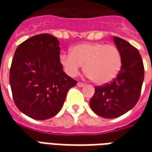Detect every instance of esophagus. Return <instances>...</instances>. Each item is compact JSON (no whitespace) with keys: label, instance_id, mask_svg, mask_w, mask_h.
I'll return each mask as SVG.
<instances>
[{"label":"esophagus","instance_id":"34e87169","mask_svg":"<svg viewBox=\"0 0 152 152\" xmlns=\"http://www.w3.org/2000/svg\"><path fill=\"white\" fill-rule=\"evenodd\" d=\"M77 85H78L79 87H84V86H85V84H83V83H80V82H79V83L77 84Z\"/></svg>","mask_w":152,"mask_h":152}]
</instances>
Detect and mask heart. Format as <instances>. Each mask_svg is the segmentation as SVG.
I'll return each mask as SVG.
<instances>
[{"instance_id": "1", "label": "heart", "mask_w": 152, "mask_h": 152, "mask_svg": "<svg viewBox=\"0 0 152 152\" xmlns=\"http://www.w3.org/2000/svg\"><path fill=\"white\" fill-rule=\"evenodd\" d=\"M59 61L70 77L79 73L82 65L87 76L96 85H106L117 78L123 58L118 48L104 43H83L73 46L70 54H62Z\"/></svg>"}]
</instances>
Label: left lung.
I'll use <instances>...</instances> for the list:
<instances>
[{
  "instance_id": "1",
  "label": "left lung",
  "mask_w": 152,
  "mask_h": 152,
  "mask_svg": "<svg viewBox=\"0 0 152 152\" xmlns=\"http://www.w3.org/2000/svg\"><path fill=\"white\" fill-rule=\"evenodd\" d=\"M123 58L121 71L110 84L97 86L90 101L92 111L106 118H115L126 113L139 101L144 81L143 61L139 50L119 37H113Z\"/></svg>"
}]
</instances>
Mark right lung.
Masks as SVG:
<instances>
[{
	"label": "right lung",
	"mask_w": 152,
	"mask_h": 152,
	"mask_svg": "<svg viewBox=\"0 0 152 152\" xmlns=\"http://www.w3.org/2000/svg\"><path fill=\"white\" fill-rule=\"evenodd\" d=\"M59 40L49 34L28 39L16 49L9 81L17 107L28 117L45 120L61 110L77 81L63 72Z\"/></svg>",
	"instance_id": "1"
}]
</instances>
